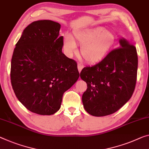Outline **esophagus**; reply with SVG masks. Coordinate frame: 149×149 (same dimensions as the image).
I'll list each match as a JSON object with an SVG mask.
<instances>
[{"instance_id": "1", "label": "esophagus", "mask_w": 149, "mask_h": 149, "mask_svg": "<svg viewBox=\"0 0 149 149\" xmlns=\"http://www.w3.org/2000/svg\"><path fill=\"white\" fill-rule=\"evenodd\" d=\"M83 67H84V66L81 65V63H78V70H79V72H81V71L82 70V68H83Z\"/></svg>"}]
</instances>
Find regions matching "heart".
<instances>
[{
    "instance_id": "heart-1",
    "label": "heart",
    "mask_w": 149,
    "mask_h": 149,
    "mask_svg": "<svg viewBox=\"0 0 149 149\" xmlns=\"http://www.w3.org/2000/svg\"><path fill=\"white\" fill-rule=\"evenodd\" d=\"M74 40L81 45V52L84 58L89 63H94L103 58L114 44L115 36L111 31H106L103 27L74 32L72 38L69 35H65L63 47L68 56H71L77 50Z\"/></svg>"
}]
</instances>
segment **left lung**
Wrapping results in <instances>:
<instances>
[{
    "label": "left lung",
    "instance_id": "1",
    "mask_svg": "<svg viewBox=\"0 0 149 149\" xmlns=\"http://www.w3.org/2000/svg\"><path fill=\"white\" fill-rule=\"evenodd\" d=\"M96 65L81 70L87 84L82 97L85 111L95 116L111 114L127 103L136 86L138 56L136 47L125 38Z\"/></svg>",
    "mask_w": 149,
    "mask_h": 149
}]
</instances>
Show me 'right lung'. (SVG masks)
Returning a JSON list of instances; mask_svg holds the SVG:
<instances>
[{"instance_id": "1", "label": "right lung", "mask_w": 149, "mask_h": 149, "mask_svg": "<svg viewBox=\"0 0 149 149\" xmlns=\"http://www.w3.org/2000/svg\"><path fill=\"white\" fill-rule=\"evenodd\" d=\"M61 24L50 20L30 24L16 44L10 80L19 101L34 113L51 115L61 108L64 93L79 79L77 62L62 52Z\"/></svg>"}]
</instances>
